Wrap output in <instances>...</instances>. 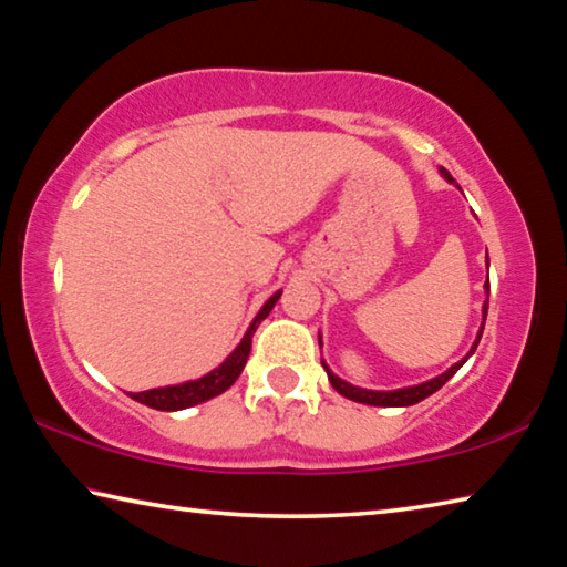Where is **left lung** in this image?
Masks as SVG:
<instances>
[{"mask_svg": "<svg viewBox=\"0 0 567 567\" xmlns=\"http://www.w3.org/2000/svg\"><path fill=\"white\" fill-rule=\"evenodd\" d=\"M443 175H445L450 182H455L453 177H450V172H447V169H443ZM485 287H487V285H485ZM487 290H491V287H487ZM485 318H487V302H485V307H483V328H485ZM483 328H480V332H477V340H475V344H473V350H470V354L475 352L480 338H483ZM465 360H467V358H465ZM465 360L455 362L453 368H450L447 372H443V375L435 378V380H427V382H422V385H415V388L392 390V392H375V390L352 388V385H348V382H344V380H340L338 375H332L330 370H328V378H330V385H332L334 390H338L340 395L348 398V400L362 402V405H378V408H405V405H415V402L425 400L427 395H433V392H437L440 388L445 385V382H447L450 378L455 375V372H457L460 368H463Z\"/></svg>", "mask_w": 567, "mask_h": 567, "instance_id": "8db88e82", "label": "left lung"}]
</instances>
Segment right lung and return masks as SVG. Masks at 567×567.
<instances>
[{"instance_id": "obj_1", "label": "right lung", "mask_w": 567, "mask_h": 567, "mask_svg": "<svg viewBox=\"0 0 567 567\" xmlns=\"http://www.w3.org/2000/svg\"><path fill=\"white\" fill-rule=\"evenodd\" d=\"M282 292L272 295L270 300L265 302V307L260 312H257V318L249 324L247 334L243 338V342L237 344V350L229 354V358L219 364L217 370L209 372V375L199 378L195 382H185V385H175V388H157V390H145V392H132V400L142 402V405L147 408H155V410H185L192 405H199V402H205L209 398H217L223 395V392L233 385V382L239 378V372H243L245 362L249 358V350H252V334L257 330V324H260L270 310L275 307V302L280 300Z\"/></svg>"}]
</instances>
